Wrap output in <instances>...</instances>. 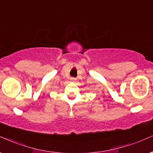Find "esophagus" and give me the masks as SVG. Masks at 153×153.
Here are the masks:
<instances>
[{
  "label": "esophagus",
  "mask_w": 153,
  "mask_h": 153,
  "mask_svg": "<svg viewBox=\"0 0 153 153\" xmlns=\"http://www.w3.org/2000/svg\"><path fill=\"white\" fill-rule=\"evenodd\" d=\"M71 81H72V82H74L75 79L74 78H71Z\"/></svg>",
  "instance_id": "esophagus-1"
}]
</instances>
